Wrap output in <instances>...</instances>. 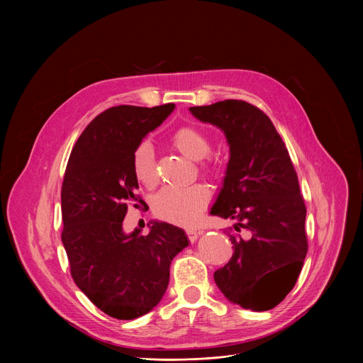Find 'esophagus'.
Here are the masks:
<instances>
[{
	"instance_id": "1",
	"label": "esophagus",
	"mask_w": 363,
	"mask_h": 363,
	"mask_svg": "<svg viewBox=\"0 0 363 363\" xmlns=\"http://www.w3.org/2000/svg\"><path fill=\"white\" fill-rule=\"evenodd\" d=\"M201 233H202V231L195 230V228H186V234H188V237H189L191 241H195Z\"/></svg>"
}]
</instances>
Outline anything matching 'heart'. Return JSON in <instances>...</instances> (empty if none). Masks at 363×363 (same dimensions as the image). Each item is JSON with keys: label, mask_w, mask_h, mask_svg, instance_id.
Returning <instances> with one entry per match:
<instances>
[{"label": "heart", "mask_w": 363, "mask_h": 363, "mask_svg": "<svg viewBox=\"0 0 363 363\" xmlns=\"http://www.w3.org/2000/svg\"><path fill=\"white\" fill-rule=\"evenodd\" d=\"M174 146L192 161H202L211 152V139L203 129L185 125L172 133ZM203 169L208 168L206 165ZM132 169L136 179L150 188L158 182L157 158L149 140H142L132 152ZM210 191L203 185L165 186L153 198V213L162 220L188 223L210 202Z\"/></svg>", "instance_id": "b5f03b06"}]
</instances>
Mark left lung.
I'll list each match as a JSON object with an SVG mask.
<instances>
[{"label": "left lung", "instance_id": "8db88e82", "mask_svg": "<svg viewBox=\"0 0 363 363\" xmlns=\"http://www.w3.org/2000/svg\"><path fill=\"white\" fill-rule=\"evenodd\" d=\"M189 112L220 128L230 145L211 216L234 220L231 260L214 273L223 294L254 312L276 307L294 287L307 254L306 205L289 150L270 118L244 100Z\"/></svg>", "mask_w": 363, "mask_h": 363}]
</instances>
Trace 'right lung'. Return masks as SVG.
<instances>
[{"label": "right lung", "mask_w": 363, "mask_h": 363, "mask_svg": "<svg viewBox=\"0 0 363 363\" xmlns=\"http://www.w3.org/2000/svg\"><path fill=\"white\" fill-rule=\"evenodd\" d=\"M175 109L115 106L97 115L77 139L62 186V241L77 287L101 312L132 320L157 306L172 258L188 244L182 228L155 221L147 235L123 231L128 203L138 208L132 152Z\"/></svg>", "instance_id": "right-lung-1"}]
</instances>
